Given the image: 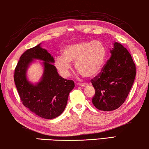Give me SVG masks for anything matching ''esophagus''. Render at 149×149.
<instances>
[{
	"label": "esophagus",
	"mask_w": 149,
	"mask_h": 149,
	"mask_svg": "<svg viewBox=\"0 0 149 149\" xmlns=\"http://www.w3.org/2000/svg\"><path fill=\"white\" fill-rule=\"evenodd\" d=\"M78 86H81V87H85V86H87V84L79 83V84H78Z\"/></svg>",
	"instance_id": "1"
}]
</instances>
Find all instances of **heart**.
I'll return each mask as SVG.
<instances>
[{"label": "heart", "mask_w": 149, "mask_h": 149, "mask_svg": "<svg viewBox=\"0 0 149 149\" xmlns=\"http://www.w3.org/2000/svg\"><path fill=\"white\" fill-rule=\"evenodd\" d=\"M106 57L107 49L102 42L81 41L66 46L63 56H57L55 64L65 77L70 75V63H75V69L84 77H93L102 70Z\"/></svg>", "instance_id": "heart-1"}]
</instances>
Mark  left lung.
Segmentation results:
<instances>
[{
    "mask_svg": "<svg viewBox=\"0 0 149 149\" xmlns=\"http://www.w3.org/2000/svg\"><path fill=\"white\" fill-rule=\"evenodd\" d=\"M111 56L101 72L91 82L95 89L92 103L98 109L110 111L123 105L128 96L136 75L131 54L118 42L110 50Z\"/></svg>",
    "mask_w": 149,
    "mask_h": 149,
    "instance_id": "8db88e82",
    "label": "left lung"
}]
</instances>
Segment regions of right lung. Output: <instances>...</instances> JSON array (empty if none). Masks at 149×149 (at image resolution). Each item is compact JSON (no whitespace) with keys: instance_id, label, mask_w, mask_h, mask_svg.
I'll return each mask as SVG.
<instances>
[{"instance_id":"add662e5","label":"right lung","mask_w":149,"mask_h":149,"mask_svg":"<svg viewBox=\"0 0 149 149\" xmlns=\"http://www.w3.org/2000/svg\"><path fill=\"white\" fill-rule=\"evenodd\" d=\"M34 58L44 61V73L40 82L32 84L26 77V71ZM54 59L40 44L27 49L16 65L14 80L22 104L44 119H54L64 111L74 81L60 76L52 63Z\"/></svg>"}]
</instances>
